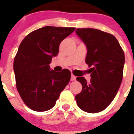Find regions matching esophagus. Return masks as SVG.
<instances>
[{
  "label": "esophagus",
  "instance_id": "obj_1",
  "mask_svg": "<svg viewBox=\"0 0 134 134\" xmlns=\"http://www.w3.org/2000/svg\"><path fill=\"white\" fill-rule=\"evenodd\" d=\"M71 80H72V81H74V80H76V76L74 75V74H71Z\"/></svg>",
  "mask_w": 134,
  "mask_h": 134
}]
</instances>
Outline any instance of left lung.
<instances>
[{"label":"left lung","mask_w":134,"mask_h":134,"mask_svg":"<svg viewBox=\"0 0 134 134\" xmlns=\"http://www.w3.org/2000/svg\"><path fill=\"white\" fill-rule=\"evenodd\" d=\"M76 33L86 46V63L91 81L77 77L82 89L75 97L79 108L95 113L110 105L116 96L123 79L125 55L115 37L99 29H76Z\"/></svg>","instance_id":"1"}]
</instances>
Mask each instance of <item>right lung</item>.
Segmentation results:
<instances>
[{
  "mask_svg": "<svg viewBox=\"0 0 134 134\" xmlns=\"http://www.w3.org/2000/svg\"><path fill=\"white\" fill-rule=\"evenodd\" d=\"M74 30V27L46 26L32 31L21 41L13 68L17 91L31 109L46 111L54 107L69 82V70L57 72L50 69L49 64L58 54L61 41Z\"/></svg>",
  "mask_w": 134,
  "mask_h": 134,
  "instance_id": "right-lung-1",
  "label": "right lung"
}]
</instances>
